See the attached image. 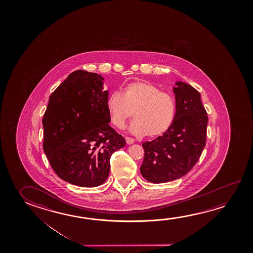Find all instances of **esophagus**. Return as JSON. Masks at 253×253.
Listing matches in <instances>:
<instances>
[{
	"mask_svg": "<svg viewBox=\"0 0 253 253\" xmlns=\"http://www.w3.org/2000/svg\"><path fill=\"white\" fill-rule=\"evenodd\" d=\"M125 140H126V143H127L128 145H131V144L134 143V139L131 138V137H125Z\"/></svg>",
	"mask_w": 253,
	"mask_h": 253,
	"instance_id": "obj_1",
	"label": "esophagus"
}]
</instances>
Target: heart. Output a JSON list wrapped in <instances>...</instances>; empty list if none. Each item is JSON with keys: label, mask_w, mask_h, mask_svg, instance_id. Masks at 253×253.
I'll use <instances>...</instances> for the list:
<instances>
[{"label": "heart", "mask_w": 253, "mask_h": 253, "mask_svg": "<svg viewBox=\"0 0 253 253\" xmlns=\"http://www.w3.org/2000/svg\"><path fill=\"white\" fill-rule=\"evenodd\" d=\"M110 120L117 128H123L133 115L135 119L128 127L132 134L157 137L170 128L175 116L174 97L153 84L137 81L128 84L122 95L113 92L107 99Z\"/></svg>", "instance_id": "heart-1"}]
</instances>
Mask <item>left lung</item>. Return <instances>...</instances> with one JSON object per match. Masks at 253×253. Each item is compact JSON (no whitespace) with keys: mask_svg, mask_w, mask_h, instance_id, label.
Segmentation results:
<instances>
[{"mask_svg":"<svg viewBox=\"0 0 253 253\" xmlns=\"http://www.w3.org/2000/svg\"><path fill=\"white\" fill-rule=\"evenodd\" d=\"M176 113L166 132L143 143V177L153 183L174 181L190 171L199 161L207 140L208 117L200 93L189 84L173 87Z\"/></svg>","mask_w":253,"mask_h":253,"instance_id":"1","label":"left lung"}]
</instances>
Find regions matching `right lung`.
<instances>
[{
	"label": "right lung",
	"instance_id": "right-lung-1",
	"mask_svg": "<svg viewBox=\"0 0 253 253\" xmlns=\"http://www.w3.org/2000/svg\"><path fill=\"white\" fill-rule=\"evenodd\" d=\"M103 81L97 73L72 72L50 95L42 120L50 165L60 178L78 186L105 182L111 155L126 144L109 126Z\"/></svg>",
	"mask_w": 253,
	"mask_h": 253
}]
</instances>
